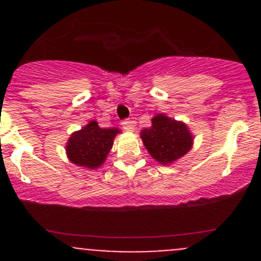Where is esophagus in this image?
Returning a JSON list of instances; mask_svg holds the SVG:
<instances>
[{
	"instance_id": "34e87169",
	"label": "esophagus",
	"mask_w": 261,
	"mask_h": 261,
	"mask_svg": "<svg viewBox=\"0 0 261 261\" xmlns=\"http://www.w3.org/2000/svg\"><path fill=\"white\" fill-rule=\"evenodd\" d=\"M121 125H122V127L125 128L126 131H128V133H134V130H135V122L131 120L122 121V123H121Z\"/></svg>"
}]
</instances>
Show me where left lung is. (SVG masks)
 <instances>
[{"mask_svg":"<svg viewBox=\"0 0 261 261\" xmlns=\"http://www.w3.org/2000/svg\"><path fill=\"white\" fill-rule=\"evenodd\" d=\"M147 152L162 165H170L187 154L193 146L194 136L183 121L164 114L151 118V126L140 133Z\"/></svg>","mask_w":261,"mask_h":261,"instance_id":"left-lung-1","label":"left lung"}]
</instances>
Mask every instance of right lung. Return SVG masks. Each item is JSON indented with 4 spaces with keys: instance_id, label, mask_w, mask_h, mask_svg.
<instances>
[{
    "instance_id": "1",
    "label": "right lung",
    "mask_w": 261,
    "mask_h": 261,
    "mask_svg": "<svg viewBox=\"0 0 261 261\" xmlns=\"http://www.w3.org/2000/svg\"><path fill=\"white\" fill-rule=\"evenodd\" d=\"M117 134H121L120 128H102L97 121H89L81 130L70 134L65 145L68 159L78 167L97 169L106 162Z\"/></svg>"
}]
</instances>
